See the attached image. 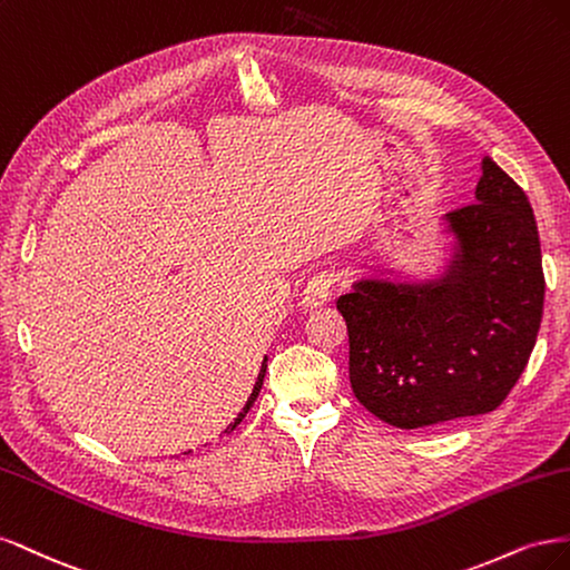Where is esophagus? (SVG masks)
Returning <instances> with one entry per match:
<instances>
[{"mask_svg":"<svg viewBox=\"0 0 570 570\" xmlns=\"http://www.w3.org/2000/svg\"><path fill=\"white\" fill-rule=\"evenodd\" d=\"M338 282V274L334 269H322L312 277L303 291V307H320L332 298V288Z\"/></svg>","mask_w":570,"mask_h":570,"instance_id":"1","label":"esophagus"}]
</instances>
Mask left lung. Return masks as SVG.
<instances>
[{
    "label": "left lung",
    "mask_w": 570,
    "mask_h": 570,
    "mask_svg": "<svg viewBox=\"0 0 570 570\" xmlns=\"http://www.w3.org/2000/svg\"><path fill=\"white\" fill-rule=\"evenodd\" d=\"M445 223L454 255L443 277L362 279L336 301L353 393L397 429L498 410L540 332L544 274L525 191L485 156L475 200Z\"/></svg>",
    "instance_id": "8db88e82"
}]
</instances>
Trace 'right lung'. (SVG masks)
Returning a JSON list of instances; mask_svg holds the SVG:
<instances>
[{
  "label": "right lung",
  "instance_id": "1",
  "mask_svg": "<svg viewBox=\"0 0 570 570\" xmlns=\"http://www.w3.org/2000/svg\"><path fill=\"white\" fill-rule=\"evenodd\" d=\"M263 379H265V366H263V370H261V374H258V383H255V389H253V393H250V397H248V402H246V410L242 412V414H238V419L234 421V424L229 426V429H234L236 424H238V421H242L244 416H246V412H248V407L253 405V402H255V397H258V393H261V385H263ZM227 433V431H225Z\"/></svg>",
  "mask_w": 570,
  "mask_h": 570
}]
</instances>
